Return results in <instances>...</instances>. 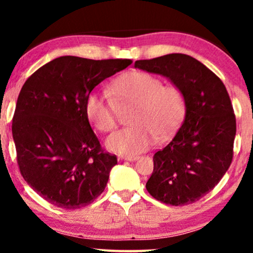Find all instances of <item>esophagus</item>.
I'll use <instances>...</instances> for the list:
<instances>
[{
    "instance_id": "1",
    "label": "esophagus",
    "mask_w": 253,
    "mask_h": 253,
    "mask_svg": "<svg viewBox=\"0 0 253 253\" xmlns=\"http://www.w3.org/2000/svg\"><path fill=\"white\" fill-rule=\"evenodd\" d=\"M120 159H124V161H135V159H138V157L136 156H121Z\"/></svg>"
}]
</instances>
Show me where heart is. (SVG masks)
Here are the masks:
<instances>
[{"label":"heart","mask_w":253,"mask_h":253,"mask_svg":"<svg viewBox=\"0 0 253 253\" xmlns=\"http://www.w3.org/2000/svg\"><path fill=\"white\" fill-rule=\"evenodd\" d=\"M132 104L130 126L112 134L107 149L123 156H135L155 143L163 140L178 128L187 112V98L176 84L163 81L149 72L135 70L124 75L108 92L90 94L85 114L90 124L101 133L117 127L119 107Z\"/></svg>","instance_id":"obj_1"}]
</instances>
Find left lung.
Masks as SVG:
<instances>
[{
	"label": "left lung",
	"mask_w": 253,
	"mask_h": 253,
	"mask_svg": "<svg viewBox=\"0 0 253 253\" xmlns=\"http://www.w3.org/2000/svg\"><path fill=\"white\" fill-rule=\"evenodd\" d=\"M134 66L168 77L187 98L182 126L153 156L146 189L167 205L199 201L214 189L233 159L237 124L225 84L201 62L183 53L136 60Z\"/></svg>",
	"instance_id": "8db88e82"
}]
</instances>
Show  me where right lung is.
Wrapping results in <instances>:
<instances>
[{"label":"right lung","mask_w":253,"mask_h":253,"mask_svg":"<svg viewBox=\"0 0 253 253\" xmlns=\"http://www.w3.org/2000/svg\"><path fill=\"white\" fill-rule=\"evenodd\" d=\"M130 59L94 60L64 56L27 78L14 112L11 132L25 181L42 199L77 210L103 193L118 163L90 127L86 98Z\"/></svg>","instance_id":"1"}]
</instances>
